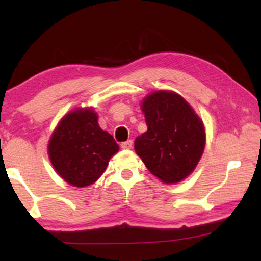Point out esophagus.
Wrapping results in <instances>:
<instances>
[{"mask_svg": "<svg viewBox=\"0 0 261 261\" xmlns=\"http://www.w3.org/2000/svg\"><path fill=\"white\" fill-rule=\"evenodd\" d=\"M132 146H133V141L132 140L123 141L122 144H121V147H122L123 149H129V148H132Z\"/></svg>", "mask_w": 261, "mask_h": 261, "instance_id": "1", "label": "esophagus"}]
</instances>
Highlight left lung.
<instances>
[{
    "instance_id": "1",
    "label": "left lung",
    "mask_w": 261,
    "mask_h": 261,
    "mask_svg": "<svg viewBox=\"0 0 261 261\" xmlns=\"http://www.w3.org/2000/svg\"><path fill=\"white\" fill-rule=\"evenodd\" d=\"M147 130L134 148L151 173L165 183H177L197 165L205 145L201 119L185 99L172 91H155L141 105Z\"/></svg>"
}]
</instances>
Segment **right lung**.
I'll return each mask as SVG.
<instances>
[{
  "instance_id": "obj_1",
  "label": "right lung",
  "mask_w": 261,
  "mask_h": 261,
  "mask_svg": "<svg viewBox=\"0 0 261 261\" xmlns=\"http://www.w3.org/2000/svg\"><path fill=\"white\" fill-rule=\"evenodd\" d=\"M117 151L119 145L108 132L99 128L92 109L73 110L64 116L48 144L56 171L77 188L95 183Z\"/></svg>"
}]
</instances>
